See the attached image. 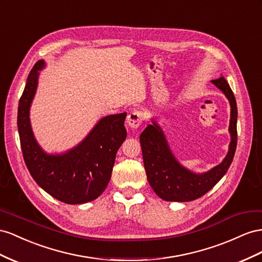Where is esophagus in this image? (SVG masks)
I'll use <instances>...</instances> for the list:
<instances>
[{"label":"esophagus","instance_id":"obj_1","mask_svg":"<svg viewBox=\"0 0 262 262\" xmlns=\"http://www.w3.org/2000/svg\"><path fill=\"white\" fill-rule=\"evenodd\" d=\"M144 115L139 111H134L130 114L127 116V125H128L130 128H137L143 123Z\"/></svg>","mask_w":262,"mask_h":262}]
</instances>
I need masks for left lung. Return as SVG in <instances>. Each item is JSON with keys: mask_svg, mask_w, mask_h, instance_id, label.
<instances>
[{"mask_svg": "<svg viewBox=\"0 0 262 262\" xmlns=\"http://www.w3.org/2000/svg\"><path fill=\"white\" fill-rule=\"evenodd\" d=\"M230 103V144L228 154L219 166L205 173H194L174 158L160 126L152 119L140 134L144 166L148 182L160 199L169 202H189L203 196L225 176L233 161L237 146V104L233 91L224 77L212 80Z\"/></svg>", "mask_w": 262, "mask_h": 262, "instance_id": "left-lung-1", "label": "left lung"}]
</instances>
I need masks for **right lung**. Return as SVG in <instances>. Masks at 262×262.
<instances>
[{"instance_id": "obj_1", "label": "right lung", "mask_w": 262, "mask_h": 262, "mask_svg": "<svg viewBox=\"0 0 262 262\" xmlns=\"http://www.w3.org/2000/svg\"><path fill=\"white\" fill-rule=\"evenodd\" d=\"M43 60L29 72L18 103L17 127L21 152L29 173L52 198L67 204H82L98 199L107 186L118 148L126 139V113L100 119L89 135L71 150L48 155L37 144L29 121V108Z\"/></svg>"}]
</instances>
